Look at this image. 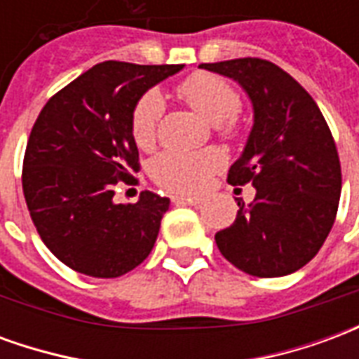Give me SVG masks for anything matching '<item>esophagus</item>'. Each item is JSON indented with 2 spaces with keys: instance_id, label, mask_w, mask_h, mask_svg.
<instances>
[{
  "instance_id": "34e87169",
  "label": "esophagus",
  "mask_w": 359,
  "mask_h": 359,
  "mask_svg": "<svg viewBox=\"0 0 359 359\" xmlns=\"http://www.w3.org/2000/svg\"><path fill=\"white\" fill-rule=\"evenodd\" d=\"M172 202L177 203V205H198V203L202 202L200 198H190V196H172Z\"/></svg>"
}]
</instances>
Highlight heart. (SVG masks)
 I'll return each instance as SVG.
<instances>
[{"label":"heart","mask_w":359,"mask_h":359,"mask_svg":"<svg viewBox=\"0 0 359 359\" xmlns=\"http://www.w3.org/2000/svg\"><path fill=\"white\" fill-rule=\"evenodd\" d=\"M184 100L203 118L215 125L221 136L234 138L241 133L236 113L241 109L238 92L217 74L194 73L177 86ZM165 100L159 90H148L136 100L130 113V133L140 148H149L157 136V126L163 117ZM225 157L219 149L180 151L167 149L154 157L149 172L157 184L180 194H196L208 187L211 175L221 169Z\"/></svg>","instance_id":"heart-1"}]
</instances>
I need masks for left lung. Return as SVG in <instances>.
Returning a JSON list of instances; mask_svg holds the SVG:
<instances>
[{
	"mask_svg": "<svg viewBox=\"0 0 359 359\" xmlns=\"http://www.w3.org/2000/svg\"><path fill=\"white\" fill-rule=\"evenodd\" d=\"M241 84L254 126L231 165L233 187L252 184L231 226L215 234L219 252L254 277H283L313 259L339 210L342 175L329 125L313 97L290 74L257 57L202 63Z\"/></svg>",
	"mask_w": 359,
	"mask_h": 359,
	"instance_id": "left-lung-1",
	"label": "left lung"
}]
</instances>
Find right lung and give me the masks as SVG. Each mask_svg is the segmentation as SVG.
<instances>
[{
    "label": "right lung",
    "instance_id": "right-lung-1",
    "mask_svg": "<svg viewBox=\"0 0 359 359\" xmlns=\"http://www.w3.org/2000/svg\"><path fill=\"white\" fill-rule=\"evenodd\" d=\"M184 65L97 63L51 95L36 118L22 163V192L43 244L82 275L121 277L149 256L169 198L144 190L115 203L133 182L138 148L130 133L136 100Z\"/></svg>",
    "mask_w": 359,
    "mask_h": 359
}]
</instances>
